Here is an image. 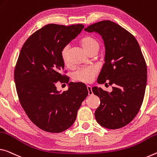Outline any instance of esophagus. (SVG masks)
Masks as SVG:
<instances>
[{
    "label": "esophagus",
    "mask_w": 157,
    "mask_h": 157,
    "mask_svg": "<svg viewBox=\"0 0 157 157\" xmlns=\"http://www.w3.org/2000/svg\"><path fill=\"white\" fill-rule=\"evenodd\" d=\"M87 89H88V94H89V95H92V94H93V92H92V88H91V86H87Z\"/></svg>",
    "instance_id": "obj_1"
}]
</instances>
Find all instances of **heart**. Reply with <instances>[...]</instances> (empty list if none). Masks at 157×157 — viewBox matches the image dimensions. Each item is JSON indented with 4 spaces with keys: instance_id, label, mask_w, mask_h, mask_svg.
I'll use <instances>...</instances> for the list:
<instances>
[{
    "instance_id": "1",
    "label": "heart",
    "mask_w": 157,
    "mask_h": 157,
    "mask_svg": "<svg viewBox=\"0 0 157 157\" xmlns=\"http://www.w3.org/2000/svg\"><path fill=\"white\" fill-rule=\"evenodd\" d=\"M79 43L83 49L87 53L90 54L94 51H98L99 44V42L95 38L91 35H85L79 41ZM69 47L66 45L62 48L60 50V55L61 60L64 65L66 67L69 66ZM97 74V70L94 67H87L80 69L77 70L74 74V79L76 81L83 82V83H90L93 80V78Z\"/></svg>"
}]
</instances>
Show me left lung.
Returning a JSON list of instances; mask_svg holds the SVG:
<instances>
[{
  "mask_svg": "<svg viewBox=\"0 0 157 157\" xmlns=\"http://www.w3.org/2000/svg\"><path fill=\"white\" fill-rule=\"evenodd\" d=\"M96 32L104 41L105 63L97 83L109 81L113 91L94 87L100 98L94 113L96 120L105 128L116 129L133 120L141 107L147 83V65L137 40L132 34L111 21L105 20L84 29Z\"/></svg>",
  "mask_w": 157,
  "mask_h": 157,
  "instance_id": "1",
  "label": "left lung"
}]
</instances>
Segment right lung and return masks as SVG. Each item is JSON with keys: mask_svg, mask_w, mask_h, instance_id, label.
<instances>
[{"mask_svg": "<svg viewBox=\"0 0 157 157\" xmlns=\"http://www.w3.org/2000/svg\"><path fill=\"white\" fill-rule=\"evenodd\" d=\"M83 28V24H47L30 35L21 49L14 68L18 97L29 119L45 132L69 129L88 94L82 83H69V89L61 93L56 87L58 82H69V77L61 74L60 50Z\"/></svg>", "mask_w": 157, "mask_h": 157, "instance_id": "add662e5", "label": "right lung"}]
</instances>
